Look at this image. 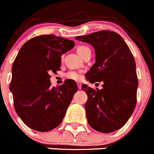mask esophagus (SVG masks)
Here are the masks:
<instances>
[{
    "label": "esophagus",
    "mask_w": 154,
    "mask_h": 154,
    "mask_svg": "<svg viewBox=\"0 0 154 154\" xmlns=\"http://www.w3.org/2000/svg\"><path fill=\"white\" fill-rule=\"evenodd\" d=\"M78 88H79V89H81L82 88V84L80 83V82H78Z\"/></svg>",
    "instance_id": "34e87169"
}]
</instances>
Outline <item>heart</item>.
Here are the masks:
<instances>
[{"instance_id":"heart-1","label":"heart","mask_w":154,"mask_h":154,"mask_svg":"<svg viewBox=\"0 0 154 154\" xmlns=\"http://www.w3.org/2000/svg\"><path fill=\"white\" fill-rule=\"evenodd\" d=\"M90 50V48L88 47L85 46V45H80L77 48V53L79 54V55L80 57H82V54L85 52H86L87 51ZM66 77L68 79H70V80H74V81H79L81 79V75L79 73H78L76 72H69L66 74Z\"/></svg>"}]
</instances>
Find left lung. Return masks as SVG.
Listing matches in <instances>:
<instances>
[{
  "label": "left lung",
  "mask_w": 154,
  "mask_h": 154,
  "mask_svg": "<svg viewBox=\"0 0 154 154\" xmlns=\"http://www.w3.org/2000/svg\"><path fill=\"white\" fill-rule=\"evenodd\" d=\"M75 39L95 50L96 62L85 75L87 80L103 82L101 90L82 87L88 95L85 107L88 124L98 132H115L128 121L136 105L138 82L133 55L116 32L100 30Z\"/></svg>",
  "instance_id": "1"
}]
</instances>
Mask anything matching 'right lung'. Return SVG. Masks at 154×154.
I'll use <instances>...</instances> for the list:
<instances>
[{"label":"right lung","mask_w":154,"mask_h":154,"mask_svg":"<svg viewBox=\"0 0 154 154\" xmlns=\"http://www.w3.org/2000/svg\"><path fill=\"white\" fill-rule=\"evenodd\" d=\"M75 45L72 40L54 35H41L26 42L12 67L10 90L14 108L30 129L48 132L63 121L75 93L76 82L68 79L51 88L49 72L60 70L62 54Z\"/></svg>","instance_id":"obj_1"}]
</instances>
